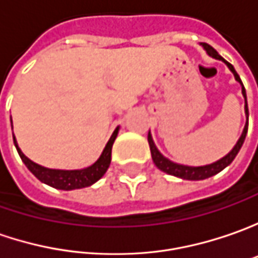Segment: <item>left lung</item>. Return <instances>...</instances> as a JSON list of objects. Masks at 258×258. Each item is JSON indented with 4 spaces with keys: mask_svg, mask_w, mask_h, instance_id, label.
Returning <instances> with one entry per match:
<instances>
[{
    "mask_svg": "<svg viewBox=\"0 0 258 258\" xmlns=\"http://www.w3.org/2000/svg\"><path fill=\"white\" fill-rule=\"evenodd\" d=\"M200 45L203 47V48L206 49V52L209 54L210 57L223 61L227 67H228V70L233 73L235 81L241 85V94H243V97H244V102H245L244 104L245 125H244V128H243L241 136H240V138L237 140L235 146L231 148V151H230L228 154H226L223 158H220V160H217V161L211 163V164L199 165V167L178 164V163H174V161H171V160H168L167 157H164L161 153H160V150L157 148L156 143H154V140H153L151 133L148 131V144H150V151H151V157H153L154 164H156L161 171H164V173L170 174V175H174V177H178V178H182V180H191V181L206 180V178L213 177V175H216V174H218L220 171H223L227 165L231 164V163H233V160L235 158V156L238 154V151H240V148H241V146H243V143H244L245 136H247V130H248V107H247V95H245V88H244V85H243V83H241V80H240V77H238V74L235 73L234 67H233L230 62H227L226 59L221 57V55H220L217 51L213 48L211 45L206 44V42H201Z\"/></svg>",
    "mask_w": 258,
    "mask_h": 258,
    "instance_id": "obj_1",
    "label": "left lung"
}]
</instances>
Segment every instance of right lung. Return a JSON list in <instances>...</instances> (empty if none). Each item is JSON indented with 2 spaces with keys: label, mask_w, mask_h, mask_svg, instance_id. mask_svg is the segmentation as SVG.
Masks as SVG:
<instances>
[{
  "label": "right lung",
  "mask_w": 258,
  "mask_h": 258,
  "mask_svg": "<svg viewBox=\"0 0 258 258\" xmlns=\"http://www.w3.org/2000/svg\"><path fill=\"white\" fill-rule=\"evenodd\" d=\"M11 127H13V120H11ZM120 127L114 130L112 136L108 140V143L105 144L104 150H102L100 158L91 164L90 167H85L81 170H58V168H48L44 165L37 164L32 160H30L28 157L24 154L21 151V148L18 147V143L14 137V144L15 148L18 151V154L21 157L23 163L27 165V168L31 171L41 182L51 185L54 188L58 190H76V188H84V187H90L93 185L94 182H97L102 175L105 174V171L108 170L110 163H111V148L115 138L118 136Z\"/></svg>",
  "instance_id": "1"
}]
</instances>
